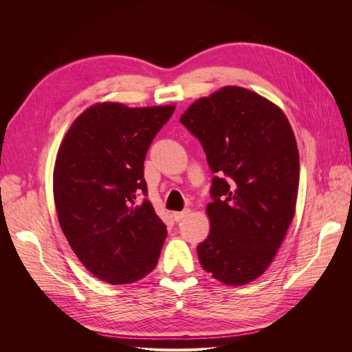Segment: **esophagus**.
Returning <instances> with one entry per match:
<instances>
[{
  "label": "esophagus",
  "mask_w": 352,
  "mask_h": 352,
  "mask_svg": "<svg viewBox=\"0 0 352 352\" xmlns=\"http://www.w3.org/2000/svg\"><path fill=\"white\" fill-rule=\"evenodd\" d=\"M190 212V210L188 208V210H184V211H176V212H173V219L176 220V221H180V220H184L188 214Z\"/></svg>",
  "instance_id": "obj_1"
}]
</instances>
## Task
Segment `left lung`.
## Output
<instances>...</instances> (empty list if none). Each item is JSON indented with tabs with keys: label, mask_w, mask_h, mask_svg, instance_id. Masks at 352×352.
I'll return each mask as SVG.
<instances>
[{
	"label": "left lung",
	"mask_w": 352,
	"mask_h": 352,
	"mask_svg": "<svg viewBox=\"0 0 352 352\" xmlns=\"http://www.w3.org/2000/svg\"><path fill=\"white\" fill-rule=\"evenodd\" d=\"M204 148L212 173L210 233L201 267L229 286L267 270L295 216L300 154L280 107L257 92L223 87L180 117Z\"/></svg>",
	"instance_id": "8db88e82"
}]
</instances>
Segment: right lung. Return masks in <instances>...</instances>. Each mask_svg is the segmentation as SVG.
<instances>
[{"label":"right lung","instance_id":"obj_1","mask_svg":"<svg viewBox=\"0 0 352 352\" xmlns=\"http://www.w3.org/2000/svg\"><path fill=\"white\" fill-rule=\"evenodd\" d=\"M172 105L97 102L72 123L56 157L52 189L63 233L95 278L127 285L151 273L167 236L148 199L144 160Z\"/></svg>","mask_w":352,"mask_h":352}]
</instances>
